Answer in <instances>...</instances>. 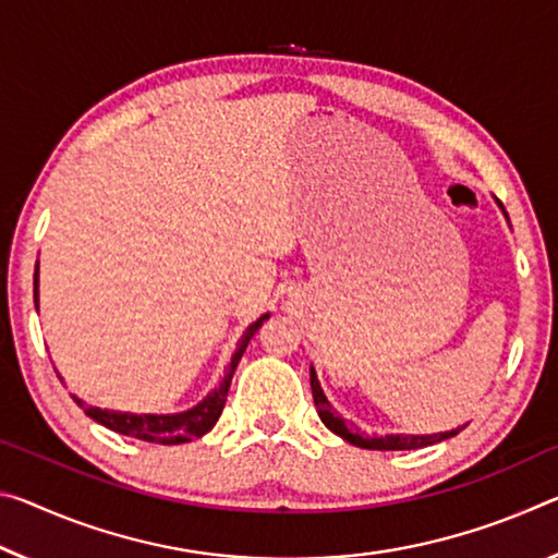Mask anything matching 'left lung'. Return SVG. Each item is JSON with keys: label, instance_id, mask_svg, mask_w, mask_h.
Masks as SVG:
<instances>
[{"label": "left lung", "instance_id": "obj_1", "mask_svg": "<svg viewBox=\"0 0 558 558\" xmlns=\"http://www.w3.org/2000/svg\"><path fill=\"white\" fill-rule=\"evenodd\" d=\"M499 208H501L504 218L509 220L507 210H504L501 203H499ZM311 387H313V400H315V407H317V414H320L325 427L335 432L338 437H342L344 441H350V445L362 447V449H379V452H390V449H422V447L437 445V441L449 439V437H454V435H459V432H462V427H457V429H449V432H439V435H383V437H379V435H373V437L362 435L355 424L344 422L340 414L332 410L330 402H327V397H325L323 387H320V379H317L313 365H311ZM464 427H466V424H464Z\"/></svg>", "mask_w": 558, "mask_h": 558}]
</instances>
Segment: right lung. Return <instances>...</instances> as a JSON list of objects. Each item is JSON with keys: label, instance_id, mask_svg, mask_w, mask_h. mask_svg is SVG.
<instances>
[{"label": "right lung", "instance_id": "obj_1", "mask_svg": "<svg viewBox=\"0 0 558 558\" xmlns=\"http://www.w3.org/2000/svg\"><path fill=\"white\" fill-rule=\"evenodd\" d=\"M34 305L39 307V263H37V272H34ZM268 317H270V313H265L253 325H247V330L243 332L241 342H238V348L231 357V365H228L223 379H220V385L214 392H208L206 397H203L198 404L189 407V410L173 412V414H134V412H117V410H101V407H92L84 400H78L76 395H74V402L82 407V410L94 422L104 424V427H109L126 437L154 441V445H183V441L203 437L206 432L216 427L220 412H223V407H226V397H228V390H231V379H233L238 362H241L247 342H251L253 335L260 330V325L268 320Z\"/></svg>", "mask_w": 558, "mask_h": 558}]
</instances>
